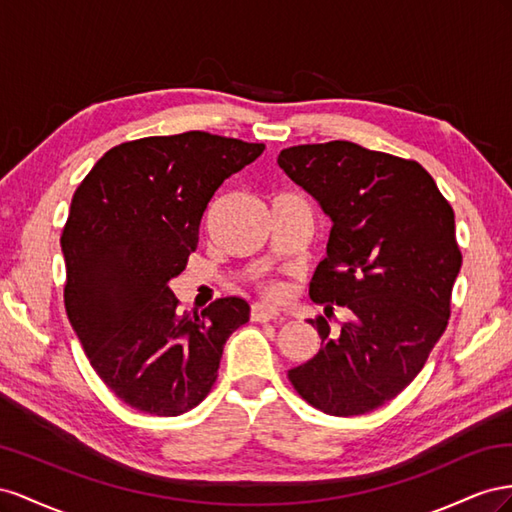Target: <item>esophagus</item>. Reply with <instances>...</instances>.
<instances>
[{
  "mask_svg": "<svg viewBox=\"0 0 512 512\" xmlns=\"http://www.w3.org/2000/svg\"><path fill=\"white\" fill-rule=\"evenodd\" d=\"M279 317V311L274 309L272 304H266V302H255L251 306V319L253 321H272Z\"/></svg>",
  "mask_w": 512,
  "mask_h": 512,
  "instance_id": "1",
  "label": "esophagus"
}]
</instances>
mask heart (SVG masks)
<instances>
[{"instance_id": "heart-1", "label": "heart", "mask_w": 512, "mask_h": 512, "mask_svg": "<svg viewBox=\"0 0 512 512\" xmlns=\"http://www.w3.org/2000/svg\"><path fill=\"white\" fill-rule=\"evenodd\" d=\"M261 291H264V296H266V298H272V300H276V298H281V296H283V287H281L279 283H274V281L261 285Z\"/></svg>"}]
</instances>
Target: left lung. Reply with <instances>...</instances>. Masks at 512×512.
Wrapping results in <instances>:
<instances>
[{
    "label": "left lung",
    "mask_w": 512,
    "mask_h": 512,
    "mask_svg": "<svg viewBox=\"0 0 512 512\" xmlns=\"http://www.w3.org/2000/svg\"><path fill=\"white\" fill-rule=\"evenodd\" d=\"M276 163L332 221L311 300L328 318L330 303L353 313L339 331L311 319L321 349L287 377L319 412H373L412 384L448 326L455 212L416 160L352 141L294 145Z\"/></svg>",
    "instance_id": "left-lung-1"
}]
</instances>
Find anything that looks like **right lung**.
<instances>
[{
	"instance_id": "1",
	"label": "right lung",
	"mask_w": 512,
	"mask_h": 512,
	"mask_svg": "<svg viewBox=\"0 0 512 512\" xmlns=\"http://www.w3.org/2000/svg\"><path fill=\"white\" fill-rule=\"evenodd\" d=\"M264 143L201 130L115 145L72 195L62 231L64 304L98 377L126 405L180 416L208 397L246 300L180 313L169 281L199 242L201 216Z\"/></svg>"
}]
</instances>
